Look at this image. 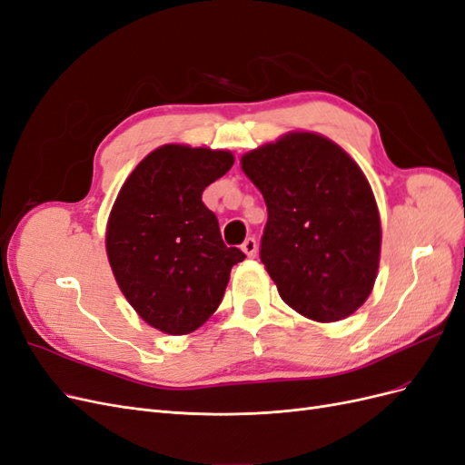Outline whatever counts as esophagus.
<instances>
[{"instance_id":"obj_1","label":"esophagus","mask_w":465,"mask_h":465,"mask_svg":"<svg viewBox=\"0 0 465 465\" xmlns=\"http://www.w3.org/2000/svg\"><path fill=\"white\" fill-rule=\"evenodd\" d=\"M242 252H244L248 258H256V254H258V242H256L254 236H248L246 241L242 242Z\"/></svg>"}]
</instances>
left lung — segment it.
<instances>
[{
	"mask_svg": "<svg viewBox=\"0 0 465 465\" xmlns=\"http://www.w3.org/2000/svg\"><path fill=\"white\" fill-rule=\"evenodd\" d=\"M267 223L260 260L292 311L337 322L369 299L380 262V217L369 180L328 137L287 134L242 157Z\"/></svg>",
	"mask_w": 465,
	"mask_h": 465,
	"instance_id": "left-lung-1",
	"label": "left lung"
}]
</instances>
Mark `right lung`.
<instances>
[{"label":"right lung","instance_id":"obj_1","mask_svg":"<svg viewBox=\"0 0 465 465\" xmlns=\"http://www.w3.org/2000/svg\"><path fill=\"white\" fill-rule=\"evenodd\" d=\"M229 151L163 145L125 180L106 227L108 262L124 297L149 326L171 335L198 330L217 311L232 265L203 190L229 173Z\"/></svg>","mask_w":465,"mask_h":465}]
</instances>
